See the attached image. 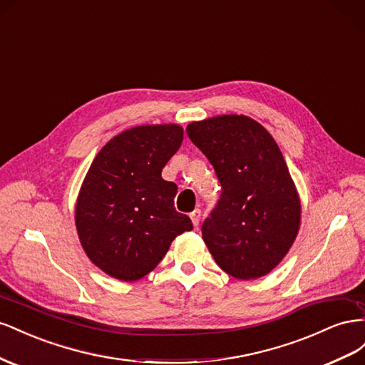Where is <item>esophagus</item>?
I'll use <instances>...</instances> for the list:
<instances>
[{
  "label": "esophagus",
  "instance_id": "34e87169",
  "mask_svg": "<svg viewBox=\"0 0 365 365\" xmlns=\"http://www.w3.org/2000/svg\"><path fill=\"white\" fill-rule=\"evenodd\" d=\"M190 217H191V222H192V225L197 227V226H199V223H200L202 211H200V210H194V211L190 214Z\"/></svg>",
  "mask_w": 365,
  "mask_h": 365
}]
</instances>
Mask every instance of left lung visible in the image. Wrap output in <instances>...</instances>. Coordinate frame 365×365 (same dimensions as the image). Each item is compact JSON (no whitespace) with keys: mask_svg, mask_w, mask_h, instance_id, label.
Instances as JSON below:
<instances>
[{"mask_svg":"<svg viewBox=\"0 0 365 365\" xmlns=\"http://www.w3.org/2000/svg\"><path fill=\"white\" fill-rule=\"evenodd\" d=\"M214 166L222 194L202 225L215 263L238 279L272 270L292 246L301 205L274 138L247 116L226 114L186 128Z\"/></svg>","mask_w":365,"mask_h":365,"instance_id":"8db88e82","label":"left lung"}]
</instances>
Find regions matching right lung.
I'll return each instance as SVG.
<instances>
[{"mask_svg":"<svg viewBox=\"0 0 365 365\" xmlns=\"http://www.w3.org/2000/svg\"><path fill=\"white\" fill-rule=\"evenodd\" d=\"M183 139L179 125H143L118 134L93 160L76 203V227L88 258L122 281L150 274L174 238L191 231L175 211L177 185L162 170Z\"/></svg>","mask_w":365,"mask_h":365,"instance_id":"obj_1","label":"right lung"}]
</instances>
